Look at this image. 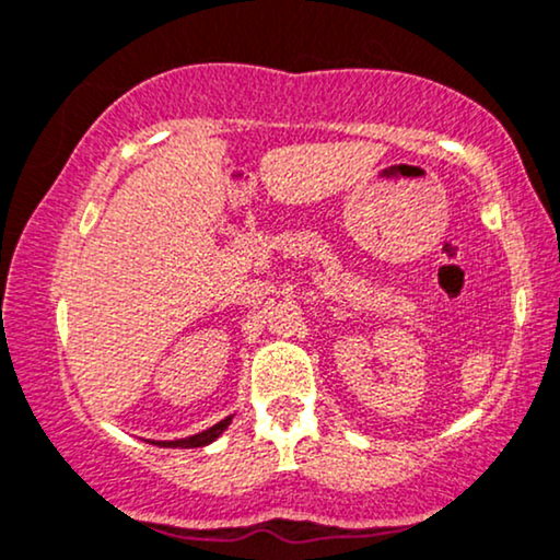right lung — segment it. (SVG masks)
Masks as SVG:
<instances>
[{"label":"right lung","mask_w":560,"mask_h":560,"mask_svg":"<svg viewBox=\"0 0 560 560\" xmlns=\"http://www.w3.org/2000/svg\"><path fill=\"white\" fill-rule=\"evenodd\" d=\"M230 419H233V417L222 419V422H217L214 427H209V430L199 432V435H190V438H183V440H162V443H154V445H162V448H201V445L214 443V440L228 430Z\"/></svg>","instance_id":"right-lung-1"}]
</instances>
